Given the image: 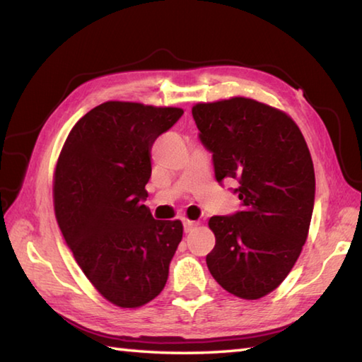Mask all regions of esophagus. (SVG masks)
Returning a JSON list of instances; mask_svg holds the SVG:
<instances>
[{"label": "esophagus", "mask_w": 362, "mask_h": 362, "mask_svg": "<svg viewBox=\"0 0 362 362\" xmlns=\"http://www.w3.org/2000/svg\"><path fill=\"white\" fill-rule=\"evenodd\" d=\"M182 221H183V229H185V233H189V231H192V229L196 226V221H193V220L183 218Z\"/></svg>", "instance_id": "34e87169"}]
</instances>
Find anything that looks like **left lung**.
Masks as SVG:
<instances>
[{
  "label": "left lung",
  "instance_id": "left-lung-1",
  "mask_svg": "<svg viewBox=\"0 0 362 362\" xmlns=\"http://www.w3.org/2000/svg\"><path fill=\"white\" fill-rule=\"evenodd\" d=\"M216 180L235 179L242 210L212 216L207 267L221 288L253 300L274 291L298 261L310 228L315 170L307 142L284 110L234 96L192 109Z\"/></svg>",
  "mask_w": 362,
  "mask_h": 362
}]
</instances>
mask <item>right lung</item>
I'll use <instances>...</instances> for the list:
<instances>
[{"label": "right lung", "mask_w": 362, "mask_h": 362, "mask_svg": "<svg viewBox=\"0 0 362 362\" xmlns=\"http://www.w3.org/2000/svg\"><path fill=\"white\" fill-rule=\"evenodd\" d=\"M182 114L180 107L103 103L72 127L58 156V226L91 285L117 307H142L163 291L182 240L180 220H155L142 204L150 148Z\"/></svg>", "instance_id": "1"}]
</instances>
